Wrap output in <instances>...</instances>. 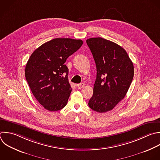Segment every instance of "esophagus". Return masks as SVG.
Returning <instances> with one entry per match:
<instances>
[{"label": "esophagus", "mask_w": 160, "mask_h": 160, "mask_svg": "<svg viewBox=\"0 0 160 160\" xmlns=\"http://www.w3.org/2000/svg\"><path fill=\"white\" fill-rule=\"evenodd\" d=\"M77 86V88L78 89H81L84 86V83H81V84H78L76 85Z\"/></svg>", "instance_id": "obj_1"}]
</instances>
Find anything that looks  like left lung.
Instances as JSON below:
<instances>
[{"instance_id": "left-lung-1", "label": "left lung", "mask_w": 160, "mask_h": 160, "mask_svg": "<svg viewBox=\"0 0 160 160\" xmlns=\"http://www.w3.org/2000/svg\"><path fill=\"white\" fill-rule=\"evenodd\" d=\"M86 43L93 56L97 75L89 108L98 112L112 109L126 96L134 76L133 64L118 44L101 38Z\"/></svg>"}]
</instances>
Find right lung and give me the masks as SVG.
I'll list each match as a JSON object with an SVG mask.
<instances>
[{
  "label": "right lung",
  "instance_id": "add662e5",
  "mask_svg": "<svg viewBox=\"0 0 160 160\" xmlns=\"http://www.w3.org/2000/svg\"><path fill=\"white\" fill-rule=\"evenodd\" d=\"M82 43L80 39H54L36 49L29 58L26 79L34 97L47 110L59 111L67 104L72 88L65 62Z\"/></svg>",
  "mask_w": 160,
  "mask_h": 160
}]
</instances>
